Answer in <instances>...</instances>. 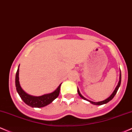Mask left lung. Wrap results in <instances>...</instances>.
<instances>
[{
    "instance_id": "obj_1",
    "label": "left lung",
    "mask_w": 132,
    "mask_h": 132,
    "mask_svg": "<svg viewBox=\"0 0 132 132\" xmlns=\"http://www.w3.org/2000/svg\"><path fill=\"white\" fill-rule=\"evenodd\" d=\"M120 83H121V72L120 73V78H119V83H118V85H117V86H116V88L115 90L114 91V92L112 93V94H111V95L110 96H109V97H108V99H106V100H104V101H103L96 102H96L91 101H89V100H87V99L85 98V97H83V96H82L81 94H80V91H79V89H78V94H79V96H80L81 97V98H83V100H86V101H88L90 102V103H91V104H94V105H103V104H104L108 103V102H109V101H110L112 100V99H113V97H114V96H115L116 94L117 93V91H118V89H119V86H120Z\"/></svg>"
}]
</instances>
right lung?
Returning <instances> with one entry per match:
<instances>
[{
    "mask_svg": "<svg viewBox=\"0 0 132 132\" xmlns=\"http://www.w3.org/2000/svg\"><path fill=\"white\" fill-rule=\"evenodd\" d=\"M19 67H18L17 72L16 73V77H15V85H16V89L20 97L23 101L28 106L32 107V108H42L44 107L49 104L52 103L53 101L58 97L60 93V84L59 87L55 89L54 92L51 93L44 94L41 96H33L26 93L21 88L19 82Z\"/></svg>",
    "mask_w": 132,
    "mask_h": 132,
    "instance_id": "1",
    "label": "right lung"
}]
</instances>
